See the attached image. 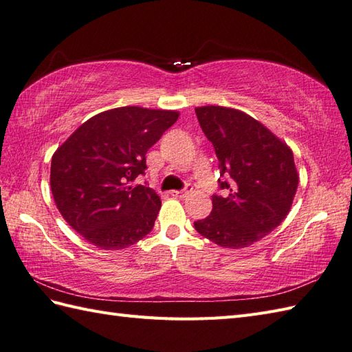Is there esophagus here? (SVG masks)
Here are the masks:
<instances>
[{
	"label": "esophagus",
	"instance_id": "1",
	"mask_svg": "<svg viewBox=\"0 0 352 352\" xmlns=\"http://www.w3.org/2000/svg\"><path fill=\"white\" fill-rule=\"evenodd\" d=\"M192 190H193L192 186H186V189H183V190H172L170 195L174 198H186Z\"/></svg>",
	"mask_w": 352,
	"mask_h": 352
}]
</instances>
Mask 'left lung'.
Masks as SVG:
<instances>
[{
  "instance_id": "obj_1",
  "label": "left lung",
  "mask_w": 352,
  "mask_h": 352,
  "mask_svg": "<svg viewBox=\"0 0 352 352\" xmlns=\"http://www.w3.org/2000/svg\"><path fill=\"white\" fill-rule=\"evenodd\" d=\"M195 113L219 160L213 210L193 222L201 236L226 248H245L286 218L298 188L294 153L283 140L241 110L204 106Z\"/></svg>"
}]
</instances>
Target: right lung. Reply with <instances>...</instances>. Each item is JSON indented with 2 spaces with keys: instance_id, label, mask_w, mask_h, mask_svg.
Segmentation results:
<instances>
[{
  "instance_id": "add662e5",
  "label": "right lung",
  "mask_w": 352,
  "mask_h": 352,
  "mask_svg": "<svg viewBox=\"0 0 352 352\" xmlns=\"http://www.w3.org/2000/svg\"><path fill=\"white\" fill-rule=\"evenodd\" d=\"M178 111L118 107L95 115L57 148L50 184L63 219L101 250H124L153 230L162 201L146 186V151Z\"/></svg>"
}]
</instances>
